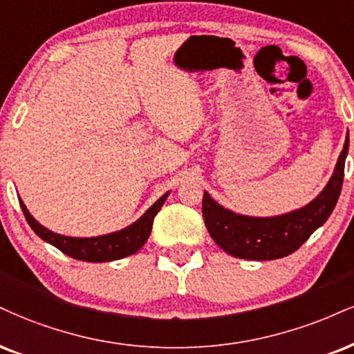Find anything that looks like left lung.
Returning <instances> with one entry per match:
<instances>
[{"label":"left lung","instance_id":"obj_1","mask_svg":"<svg viewBox=\"0 0 354 354\" xmlns=\"http://www.w3.org/2000/svg\"><path fill=\"white\" fill-rule=\"evenodd\" d=\"M350 147L346 135L344 147L336 161L330 181L312 203L282 216L252 218L225 209L204 191L203 218L207 231L224 252L247 261H274L295 252L333 212L342 193L344 160Z\"/></svg>","mask_w":354,"mask_h":354}]
</instances>
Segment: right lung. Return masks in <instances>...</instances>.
Returning <instances> with one entry per match:
<instances>
[{
    "label": "right lung",
    "instance_id": "obj_1",
    "mask_svg": "<svg viewBox=\"0 0 354 354\" xmlns=\"http://www.w3.org/2000/svg\"><path fill=\"white\" fill-rule=\"evenodd\" d=\"M168 194L169 191L161 196L158 201L153 204L142 218L136 219L133 224L129 225V227L97 237H69L62 236V234H55L53 231H49V229H46L44 225H41L31 214H29V211L26 209V206H24V203L21 201V198L19 204L28 224L31 225L32 231L36 232L42 241L49 242L50 245L57 247L61 252L69 255L72 259H77V261L110 262L118 261V259L127 257V255L138 252V250L142 249L145 242L150 237L153 219L158 214V211L165 204Z\"/></svg>",
    "mask_w": 354,
    "mask_h": 354
}]
</instances>
